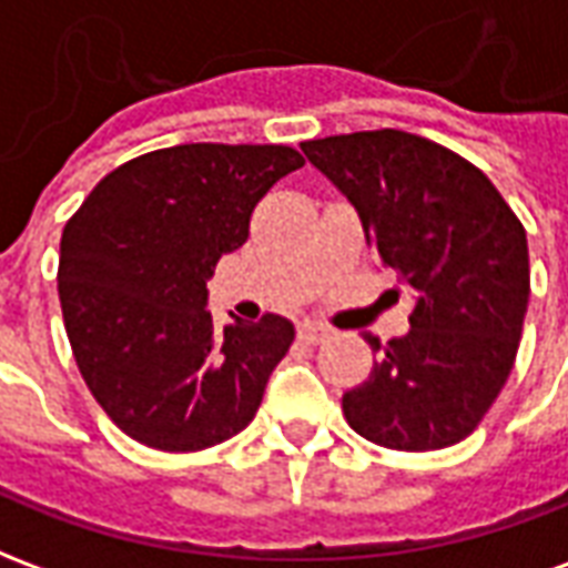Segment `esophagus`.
Wrapping results in <instances>:
<instances>
[{"mask_svg":"<svg viewBox=\"0 0 568 568\" xmlns=\"http://www.w3.org/2000/svg\"><path fill=\"white\" fill-rule=\"evenodd\" d=\"M297 337H301L304 344H322V341L332 337V332H328L325 325H320V322H301V325H297Z\"/></svg>","mask_w":568,"mask_h":568,"instance_id":"esophagus-1","label":"esophagus"}]
</instances>
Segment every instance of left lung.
I'll list each match as a JSON object with an SVG mask.
<instances>
[{"label":"left lung","mask_w":568,"mask_h":568,"mask_svg":"<svg viewBox=\"0 0 568 568\" xmlns=\"http://www.w3.org/2000/svg\"><path fill=\"white\" fill-rule=\"evenodd\" d=\"M356 206L368 243L417 295L410 332L374 353L344 417L389 450H440L468 438L499 398L529 304L526 231L475 163L405 130L301 142Z\"/></svg>","instance_id":"8db88e82"}]
</instances>
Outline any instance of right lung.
<instances>
[{"mask_svg": "<svg viewBox=\"0 0 568 568\" xmlns=\"http://www.w3.org/2000/svg\"><path fill=\"white\" fill-rule=\"evenodd\" d=\"M304 166L288 145L191 142L121 163L63 227L57 292L93 398L145 447L191 453L252 423L295 325L215 332L206 280L252 210Z\"/></svg>", "mask_w": 568, "mask_h": 568, "instance_id": "1", "label": "right lung"}]
</instances>
